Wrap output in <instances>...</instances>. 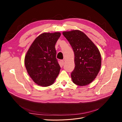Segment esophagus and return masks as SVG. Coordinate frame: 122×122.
<instances>
[{"instance_id": "34e87169", "label": "esophagus", "mask_w": 122, "mask_h": 122, "mask_svg": "<svg viewBox=\"0 0 122 122\" xmlns=\"http://www.w3.org/2000/svg\"><path fill=\"white\" fill-rule=\"evenodd\" d=\"M61 65L63 66L64 65V60H61Z\"/></svg>"}]
</instances>
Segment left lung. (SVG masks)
<instances>
[{
	"label": "left lung",
	"instance_id": "8db88e82",
	"mask_svg": "<svg viewBox=\"0 0 122 122\" xmlns=\"http://www.w3.org/2000/svg\"><path fill=\"white\" fill-rule=\"evenodd\" d=\"M74 53L75 68L71 73L73 82L86 86L95 79L100 71L101 57L99 49L87 36L78 30L62 33Z\"/></svg>",
	"mask_w": 122,
	"mask_h": 122
}]
</instances>
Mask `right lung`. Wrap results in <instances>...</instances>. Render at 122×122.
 <instances>
[{
	"instance_id": "obj_1",
	"label": "right lung",
	"mask_w": 122,
	"mask_h": 122,
	"mask_svg": "<svg viewBox=\"0 0 122 122\" xmlns=\"http://www.w3.org/2000/svg\"><path fill=\"white\" fill-rule=\"evenodd\" d=\"M60 32L43 33L36 38L25 57L24 63L29 75L42 86L53 84L61 67L56 57L55 45Z\"/></svg>"
}]
</instances>
